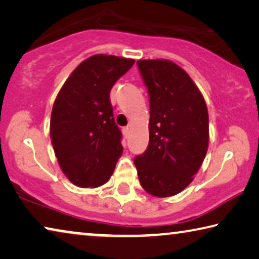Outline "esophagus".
Returning a JSON list of instances; mask_svg holds the SVG:
<instances>
[{"mask_svg":"<svg viewBox=\"0 0 259 259\" xmlns=\"http://www.w3.org/2000/svg\"><path fill=\"white\" fill-rule=\"evenodd\" d=\"M129 131H130V128H129V126H125V128H123V135H124L125 138L129 136Z\"/></svg>","mask_w":259,"mask_h":259,"instance_id":"34e87169","label":"esophagus"}]
</instances>
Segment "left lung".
<instances>
[{"label":"left lung","instance_id":"obj_1","mask_svg":"<svg viewBox=\"0 0 259 259\" xmlns=\"http://www.w3.org/2000/svg\"><path fill=\"white\" fill-rule=\"evenodd\" d=\"M137 64L150 94V142L134 162L147 194L170 197L192 182L206 155V102L188 72L171 61L138 60Z\"/></svg>","mask_w":259,"mask_h":259}]
</instances>
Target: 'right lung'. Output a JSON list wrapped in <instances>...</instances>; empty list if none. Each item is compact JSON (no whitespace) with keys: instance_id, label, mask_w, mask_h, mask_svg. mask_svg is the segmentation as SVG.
<instances>
[{"instance_id":"1","label":"right lung","mask_w":259,"mask_h":259,"mask_svg":"<svg viewBox=\"0 0 259 259\" xmlns=\"http://www.w3.org/2000/svg\"><path fill=\"white\" fill-rule=\"evenodd\" d=\"M134 63L133 59L114 55L90 56L56 96L49 134L61 169L77 187L104 186L122 155L109 92Z\"/></svg>"}]
</instances>
